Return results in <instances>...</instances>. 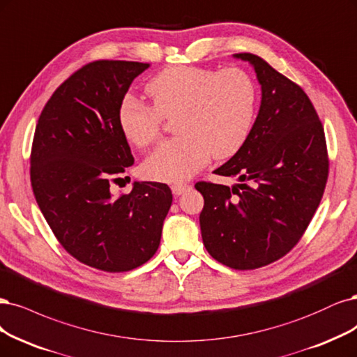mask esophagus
I'll use <instances>...</instances> for the list:
<instances>
[{
  "label": "esophagus",
  "instance_id": "esophagus-1",
  "mask_svg": "<svg viewBox=\"0 0 357 357\" xmlns=\"http://www.w3.org/2000/svg\"><path fill=\"white\" fill-rule=\"evenodd\" d=\"M189 189H190V186L186 183H176V184H173V186H171V190H173L174 195H181Z\"/></svg>",
  "mask_w": 357,
  "mask_h": 357
}]
</instances>
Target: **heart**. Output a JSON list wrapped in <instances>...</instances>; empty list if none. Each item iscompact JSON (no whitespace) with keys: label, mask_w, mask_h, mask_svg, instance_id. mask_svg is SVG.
Masks as SVG:
<instances>
[{"label":"heart","mask_w":357,"mask_h":357,"mask_svg":"<svg viewBox=\"0 0 357 357\" xmlns=\"http://www.w3.org/2000/svg\"><path fill=\"white\" fill-rule=\"evenodd\" d=\"M152 105L134 96L119 103L118 126L134 146L146 147L174 118L177 137L162 142L146 158L143 173L158 181L188 180L211 156L227 159L247 142L255 116L257 89L239 68L223 70L171 66L146 85Z\"/></svg>","instance_id":"obj_1"}]
</instances>
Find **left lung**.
I'll list each match as a JSON object with an SVG mask.
<instances>
[{
	"mask_svg": "<svg viewBox=\"0 0 357 357\" xmlns=\"http://www.w3.org/2000/svg\"><path fill=\"white\" fill-rule=\"evenodd\" d=\"M261 105L250 136L215 174L233 188L198 181L206 251L235 270H254L287 255L301 239L324 196L329 174L325 131L298 84L251 53Z\"/></svg>",
	"mask_w": 357,
	"mask_h": 357,
	"instance_id": "1",
	"label": "left lung"
}]
</instances>
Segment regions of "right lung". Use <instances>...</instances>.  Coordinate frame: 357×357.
Returning a JSON list of instances; mask_svg holds the SVG:
<instances>
[{
    "instance_id": "right-lung-1",
    "label": "right lung",
    "mask_w": 357,
    "mask_h": 357,
    "mask_svg": "<svg viewBox=\"0 0 357 357\" xmlns=\"http://www.w3.org/2000/svg\"><path fill=\"white\" fill-rule=\"evenodd\" d=\"M149 63L96 60L60 85L43 109L31 149V184L56 239L82 264L109 273L149 261L173 202L164 183L110 184L134 164L118 109Z\"/></svg>"
}]
</instances>
